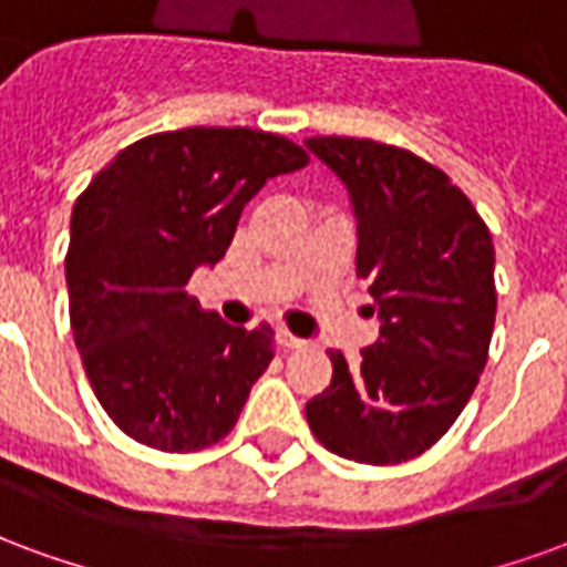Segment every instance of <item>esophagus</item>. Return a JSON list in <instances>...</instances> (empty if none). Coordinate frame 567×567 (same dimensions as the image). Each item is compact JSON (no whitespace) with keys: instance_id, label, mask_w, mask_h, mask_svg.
Returning <instances> with one entry per match:
<instances>
[{"instance_id":"esophagus-1","label":"esophagus","mask_w":567,"mask_h":567,"mask_svg":"<svg viewBox=\"0 0 567 567\" xmlns=\"http://www.w3.org/2000/svg\"><path fill=\"white\" fill-rule=\"evenodd\" d=\"M301 344H305L301 338H296V334H289L287 329H278V347H280V350H299Z\"/></svg>"}]
</instances>
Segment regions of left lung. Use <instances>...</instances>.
<instances>
[{
	"instance_id": "1",
	"label": "left lung",
	"mask_w": 567,
	"mask_h": 567,
	"mask_svg": "<svg viewBox=\"0 0 567 567\" xmlns=\"http://www.w3.org/2000/svg\"><path fill=\"white\" fill-rule=\"evenodd\" d=\"M305 147L350 193L357 275L378 305V344L305 404L317 441L365 465L420 456L456 423L481 380L495 326L493 235L468 196L411 151L320 135Z\"/></svg>"
}]
</instances>
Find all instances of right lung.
<instances>
[{
	"mask_svg": "<svg viewBox=\"0 0 567 567\" xmlns=\"http://www.w3.org/2000/svg\"><path fill=\"white\" fill-rule=\"evenodd\" d=\"M305 165L308 153L275 132L189 126L130 144L74 202V344L105 414L144 447L189 453L233 432L275 332L202 311L187 284L226 256L268 177Z\"/></svg>",
	"mask_w": 567,
	"mask_h": 567,
	"instance_id": "add662e5",
	"label": "right lung"
}]
</instances>
